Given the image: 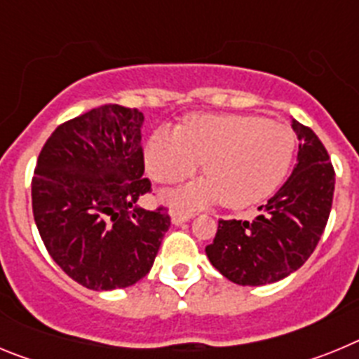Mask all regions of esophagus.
Returning a JSON list of instances; mask_svg holds the SVG:
<instances>
[{
  "label": "esophagus",
  "mask_w": 359,
  "mask_h": 359,
  "mask_svg": "<svg viewBox=\"0 0 359 359\" xmlns=\"http://www.w3.org/2000/svg\"><path fill=\"white\" fill-rule=\"evenodd\" d=\"M192 212H187V210H182V208H174L172 212H170V219H172L174 224H183L187 223L190 217H192Z\"/></svg>",
  "instance_id": "esophagus-1"
}]
</instances>
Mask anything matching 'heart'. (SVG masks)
Masks as SVG:
<instances>
[{
  "mask_svg": "<svg viewBox=\"0 0 359 359\" xmlns=\"http://www.w3.org/2000/svg\"><path fill=\"white\" fill-rule=\"evenodd\" d=\"M297 149L287 123L255 115H196L182 131L152 133L145 163L158 183H177L205 161L207 176L177 190L174 203L199 205L224 199L228 207H250L271 196L284 182Z\"/></svg>",
  "mask_w": 359,
  "mask_h": 359,
  "instance_id": "b5f03b06",
  "label": "heart"
}]
</instances>
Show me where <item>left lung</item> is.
<instances>
[{"label": "left lung", "instance_id": "8db88e82", "mask_svg": "<svg viewBox=\"0 0 359 359\" xmlns=\"http://www.w3.org/2000/svg\"><path fill=\"white\" fill-rule=\"evenodd\" d=\"M298 161L287 182L252 221L221 219L205 252L212 266L239 286L271 284L297 271L315 252L334 194V169L315 131L293 120Z\"/></svg>", "mask_w": 359, "mask_h": 359}]
</instances>
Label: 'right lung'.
<instances>
[{"instance_id": "obj_1", "label": "right lung", "mask_w": 359, "mask_h": 359, "mask_svg": "<svg viewBox=\"0 0 359 359\" xmlns=\"http://www.w3.org/2000/svg\"><path fill=\"white\" fill-rule=\"evenodd\" d=\"M144 115L106 104L61 123L43 145L32 177V210L55 264L88 290L136 284L152 268L165 207H136L144 177Z\"/></svg>"}]
</instances>
